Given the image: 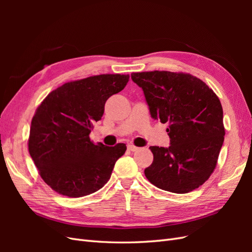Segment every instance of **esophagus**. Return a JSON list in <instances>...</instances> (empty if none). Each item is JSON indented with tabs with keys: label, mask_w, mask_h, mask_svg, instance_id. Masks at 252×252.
Masks as SVG:
<instances>
[{
	"label": "esophagus",
	"mask_w": 252,
	"mask_h": 252,
	"mask_svg": "<svg viewBox=\"0 0 252 252\" xmlns=\"http://www.w3.org/2000/svg\"><path fill=\"white\" fill-rule=\"evenodd\" d=\"M127 149H128V150H130V151H136V150H138L139 148H138V147H136V146H134V145H131V144H129V145H128V146H127Z\"/></svg>",
	"instance_id": "1"
}]
</instances>
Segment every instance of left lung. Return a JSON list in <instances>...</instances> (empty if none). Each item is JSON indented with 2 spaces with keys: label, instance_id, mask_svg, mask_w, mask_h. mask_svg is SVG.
I'll return each mask as SVG.
<instances>
[{
  "label": "left lung",
  "instance_id": "8db88e82",
  "mask_svg": "<svg viewBox=\"0 0 252 252\" xmlns=\"http://www.w3.org/2000/svg\"><path fill=\"white\" fill-rule=\"evenodd\" d=\"M144 91L152 119L168 123L169 147L150 146L154 162L145 169L159 189L187 193L203 185L215 170L224 143L223 108L206 84L189 73H131Z\"/></svg>",
  "mask_w": 252,
  "mask_h": 252
}]
</instances>
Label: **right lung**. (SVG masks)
I'll use <instances>...</instances> for the list:
<instances>
[{
  "mask_svg": "<svg viewBox=\"0 0 252 252\" xmlns=\"http://www.w3.org/2000/svg\"><path fill=\"white\" fill-rule=\"evenodd\" d=\"M128 74H100L68 82L45 97L30 126L28 150L46 184L58 193L81 197L101 189L111 177L123 143L94 144L89 133L108 98L127 85Z\"/></svg>",
  "mask_w": 252,
  "mask_h": 252,
  "instance_id": "right-lung-1",
  "label": "right lung"
}]
</instances>
